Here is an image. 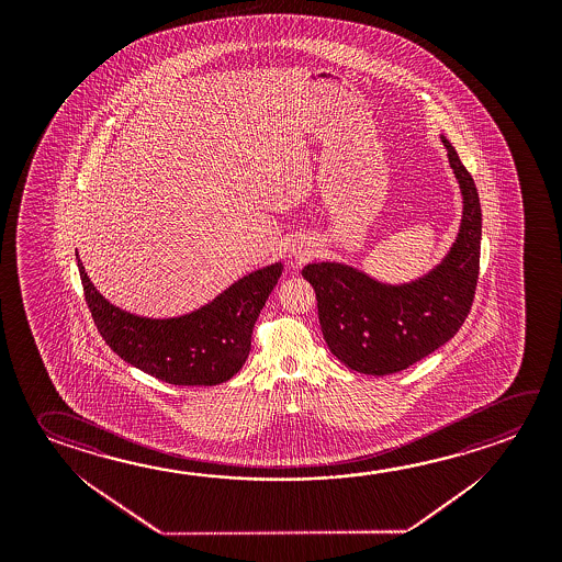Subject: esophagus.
Instances as JSON below:
<instances>
[{
  "label": "esophagus",
  "instance_id": "obj_1",
  "mask_svg": "<svg viewBox=\"0 0 562 562\" xmlns=\"http://www.w3.org/2000/svg\"><path fill=\"white\" fill-rule=\"evenodd\" d=\"M292 255L295 258H300V260H305V258H310V255H312V247L310 245H295V247H292Z\"/></svg>",
  "mask_w": 562,
  "mask_h": 562
}]
</instances>
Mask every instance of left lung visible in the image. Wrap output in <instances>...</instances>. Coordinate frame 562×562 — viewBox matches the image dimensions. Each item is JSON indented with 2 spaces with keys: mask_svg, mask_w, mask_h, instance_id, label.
Segmentation results:
<instances>
[{
  "mask_svg": "<svg viewBox=\"0 0 562 562\" xmlns=\"http://www.w3.org/2000/svg\"><path fill=\"white\" fill-rule=\"evenodd\" d=\"M442 145L464 207L459 237L439 267L402 285L380 284L339 262L302 270L317 295L323 339L350 370L372 376L405 370L451 340L469 317L479 282L482 210L469 170L447 138Z\"/></svg>",
  "mask_w": 562,
  "mask_h": 562,
  "instance_id": "1",
  "label": "left lung"
}]
</instances>
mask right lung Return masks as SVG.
Segmentation results:
<instances>
[{
    "instance_id": "obj_1",
    "label": "right lung",
    "mask_w": 562,
    "mask_h": 562,
    "mask_svg": "<svg viewBox=\"0 0 562 562\" xmlns=\"http://www.w3.org/2000/svg\"><path fill=\"white\" fill-rule=\"evenodd\" d=\"M78 270L93 323L115 355L168 384L217 386L235 376L249 357L252 327L282 265L255 270L210 304L172 319L123 312L93 288L80 258Z\"/></svg>"
}]
</instances>
